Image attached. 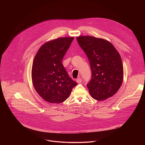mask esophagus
Listing matches in <instances>:
<instances>
[{"mask_svg": "<svg viewBox=\"0 0 145 145\" xmlns=\"http://www.w3.org/2000/svg\"><path fill=\"white\" fill-rule=\"evenodd\" d=\"M81 81H82V80H81V78H77V79L76 80V82H77L78 84H80L81 82Z\"/></svg>", "mask_w": 145, "mask_h": 145, "instance_id": "obj_1", "label": "esophagus"}]
</instances>
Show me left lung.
Masks as SVG:
<instances>
[{
	"mask_svg": "<svg viewBox=\"0 0 145 145\" xmlns=\"http://www.w3.org/2000/svg\"><path fill=\"white\" fill-rule=\"evenodd\" d=\"M88 58L92 77L87 85L92 98L105 100L114 96L123 80V67L119 52L108 40L92 36L76 38Z\"/></svg>",
	"mask_w": 145,
	"mask_h": 145,
	"instance_id": "left-lung-1",
	"label": "left lung"
}]
</instances>
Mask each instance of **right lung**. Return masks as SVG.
Segmentation results:
<instances>
[{
  "label": "right lung",
  "instance_id": "right-lung-1",
  "mask_svg": "<svg viewBox=\"0 0 145 145\" xmlns=\"http://www.w3.org/2000/svg\"><path fill=\"white\" fill-rule=\"evenodd\" d=\"M74 37H60L45 42L33 60L31 79L38 94L50 103L65 101L77 82L68 75L62 60Z\"/></svg>",
  "mask_w": 145,
  "mask_h": 145
}]
</instances>
